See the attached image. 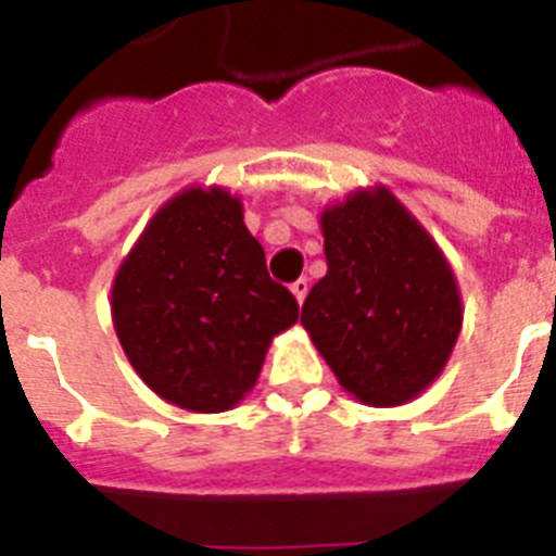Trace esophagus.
Wrapping results in <instances>:
<instances>
[{
	"label": "esophagus",
	"mask_w": 556,
	"mask_h": 556,
	"mask_svg": "<svg viewBox=\"0 0 556 556\" xmlns=\"http://www.w3.org/2000/svg\"><path fill=\"white\" fill-rule=\"evenodd\" d=\"M307 288H311V286H307V279H305V277H300V279H296V282H293V286H291L293 296H296V302H300V305H302V302H305Z\"/></svg>",
	"instance_id": "1"
}]
</instances>
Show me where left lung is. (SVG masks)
<instances>
[{
  "label": "left lung",
  "instance_id": "1",
  "mask_svg": "<svg viewBox=\"0 0 556 556\" xmlns=\"http://www.w3.org/2000/svg\"><path fill=\"white\" fill-rule=\"evenodd\" d=\"M328 274L302 325L339 384L370 407L424 393L450 362L464 307L435 240L384 186L321 212Z\"/></svg>",
  "mask_w": 556,
  "mask_h": 556
}]
</instances>
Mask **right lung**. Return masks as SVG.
<instances>
[{
  "mask_svg": "<svg viewBox=\"0 0 556 556\" xmlns=\"http://www.w3.org/2000/svg\"><path fill=\"white\" fill-rule=\"evenodd\" d=\"M300 319L226 189L180 191L143 228L112 282V325L163 401L223 413L256 384L270 339Z\"/></svg>",
  "mask_w": 556,
  "mask_h": 556,
  "instance_id": "1",
  "label": "right lung"
}]
</instances>
